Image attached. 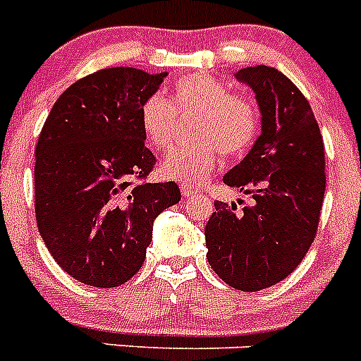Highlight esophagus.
I'll return each instance as SVG.
<instances>
[{
	"mask_svg": "<svg viewBox=\"0 0 361 361\" xmlns=\"http://www.w3.org/2000/svg\"><path fill=\"white\" fill-rule=\"evenodd\" d=\"M180 190H183V197H186V199H190V197H197L200 193L197 188L188 186V184H183V186H180Z\"/></svg>",
	"mask_w": 361,
	"mask_h": 361,
	"instance_id": "1",
	"label": "esophagus"
}]
</instances>
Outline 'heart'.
<instances>
[{"label": "heart", "instance_id": "heart-1", "mask_svg": "<svg viewBox=\"0 0 361 361\" xmlns=\"http://www.w3.org/2000/svg\"><path fill=\"white\" fill-rule=\"evenodd\" d=\"M177 114L191 123L188 146L171 152L161 164V173L188 186H197L208 178L219 161L240 157L255 145L260 130V114L250 97L233 94L229 85L209 75H186L175 81L171 103L162 94H152L141 104V132L155 152L170 149L175 139Z\"/></svg>", "mask_w": 361, "mask_h": 361}]
</instances>
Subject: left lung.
Instances as JSON below:
<instances>
[{
    "mask_svg": "<svg viewBox=\"0 0 361 361\" xmlns=\"http://www.w3.org/2000/svg\"><path fill=\"white\" fill-rule=\"evenodd\" d=\"M262 111V133L224 184L253 195L237 206L215 200L206 224L208 262L240 291H260L288 279L317 237L325 193L324 139L305 95L276 68L237 72Z\"/></svg>",
    "mask_w": 361,
    "mask_h": 361,
    "instance_id": "8db88e82",
    "label": "left lung"
}]
</instances>
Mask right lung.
Returning <instances> with one entry per match:
<instances>
[{
  "instance_id": "obj_1",
  "label": "right lung",
  "mask_w": 361,
  "mask_h": 361,
  "mask_svg": "<svg viewBox=\"0 0 361 361\" xmlns=\"http://www.w3.org/2000/svg\"><path fill=\"white\" fill-rule=\"evenodd\" d=\"M166 73L103 68L68 86L41 128L34 202L41 238L86 286L117 288L141 269L153 220L180 200L173 180L148 183L141 104Z\"/></svg>"
}]
</instances>
